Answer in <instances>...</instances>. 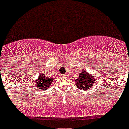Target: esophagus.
I'll list each match as a JSON object with an SVG mask.
<instances>
[{"mask_svg": "<svg viewBox=\"0 0 129 129\" xmlns=\"http://www.w3.org/2000/svg\"><path fill=\"white\" fill-rule=\"evenodd\" d=\"M67 75H68V74H65L63 76H67Z\"/></svg>", "mask_w": 129, "mask_h": 129, "instance_id": "esophagus-1", "label": "esophagus"}]
</instances>
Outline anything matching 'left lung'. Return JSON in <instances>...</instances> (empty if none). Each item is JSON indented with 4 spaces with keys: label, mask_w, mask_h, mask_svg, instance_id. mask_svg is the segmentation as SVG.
<instances>
[{
    "label": "left lung",
    "mask_w": 129,
    "mask_h": 129,
    "mask_svg": "<svg viewBox=\"0 0 129 129\" xmlns=\"http://www.w3.org/2000/svg\"><path fill=\"white\" fill-rule=\"evenodd\" d=\"M95 78L91 74H88L86 72H82V73L78 76V78L76 80V84L79 89L83 91L87 90L93 87V82Z\"/></svg>",
    "instance_id": "8db88e82"
}]
</instances>
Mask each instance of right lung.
<instances>
[{"label":"right lung","instance_id":"1","mask_svg":"<svg viewBox=\"0 0 129 129\" xmlns=\"http://www.w3.org/2000/svg\"><path fill=\"white\" fill-rule=\"evenodd\" d=\"M53 80L54 79L49 78L47 77L46 75L42 74L39 76V78L36 80L35 86H36L38 89L46 90L48 87L50 86V85H51V84L53 82Z\"/></svg>","mask_w":129,"mask_h":129}]
</instances>
